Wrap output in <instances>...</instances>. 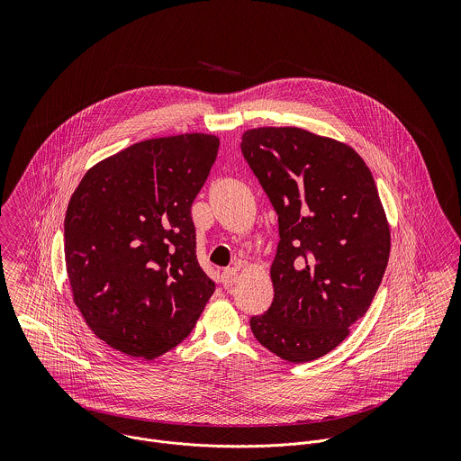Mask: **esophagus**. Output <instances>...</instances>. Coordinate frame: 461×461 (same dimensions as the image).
<instances>
[{
    "mask_svg": "<svg viewBox=\"0 0 461 461\" xmlns=\"http://www.w3.org/2000/svg\"><path fill=\"white\" fill-rule=\"evenodd\" d=\"M236 282H238V269H234V267L223 269V273H221V284H223V287L229 289V287H232Z\"/></svg>",
    "mask_w": 461,
    "mask_h": 461,
    "instance_id": "esophagus-1",
    "label": "esophagus"
}]
</instances>
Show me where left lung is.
I'll use <instances>...</instances> for the list:
<instances>
[{
  "mask_svg": "<svg viewBox=\"0 0 461 461\" xmlns=\"http://www.w3.org/2000/svg\"><path fill=\"white\" fill-rule=\"evenodd\" d=\"M241 152L280 236L273 302L250 329L287 362L316 360L364 318L389 263L391 230L375 179L351 147L300 128L250 130Z\"/></svg>",
  "mask_w": 461,
  "mask_h": 461,
  "instance_id": "obj_1",
  "label": "left lung"
}]
</instances>
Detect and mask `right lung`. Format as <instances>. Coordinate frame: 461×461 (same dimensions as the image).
Returning a JSON list of instances; mask_svg holds the SVG:
<instances>
[{"label":"right lung","instance_id":"right-lung-1","mask_svg":"<svg viewBox=\"0 0 461 461\" xmlns=\"http://www.w3.org/2000/svg\"><path fill=\"white\" fill-rule=\"evenodd\" d=\"M218 145L200 132L134 143L92 167L67 205L74 303L130 357L150 360L183 342L214 293L198 266L192 203Z\"/></svg>","mask_w":461,"mask_h":461}]
</instances>
